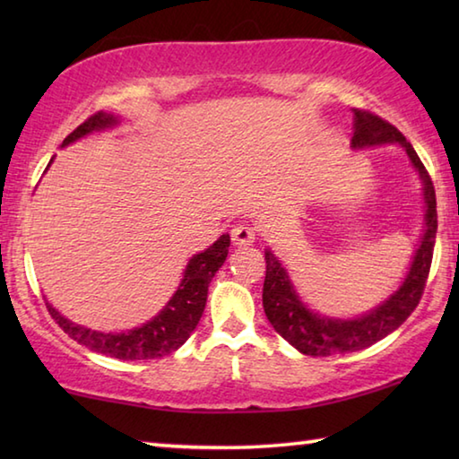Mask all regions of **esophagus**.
<instances>
[{
	"label": "esophagus",
	"mask_w": 459,
	"mask_h": 459,
	"mask_svg": "<svg viewBox=\"0 0 459 459\" xmlns=\"http://www.w3.org/2000/svg\"><path fill=\"white\" fill-rule=\"evenodd\" d=\"M230 237H232V243H235L237 247H247V245L255 243V229L251 227V224L240 222L230 230Z\"/></svg>",
	"instance_id": "34e87169"
}]
</instances>
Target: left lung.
Listing matches in <instances>:
<instances>
[{
	"label": "left lung",
	"mask_w": 459,
	"mask_h": 459,
	"mask_svg": "<svg viewBox=\"0 0 459 459\" xmlns=\"http://www.w3.org/2000/svg\"><path fill=\"white\" fill-rule=\"evenodd\" d=\"M354 113V135L352 147L380 145V143H399L405 147L411 164L415 166L419 178L423 180V196H425V232L419 245L413 263H411L405 281L388 298L385 304L377 309L364 314L354 320H333L304 306L298 298L290 281V275L277 261L273 253L265 251V283H263V307H265L267 320L273 325L279 336L285 338L293 348L307 356H333L344 352H356L368 348L375 342L383 340L388 333L394 332L399 325L413 314L419 299H421L425 281L429 277L435 232H437V204H435V188L431 176L427 174L425 166L419 160L405 135L391 126V123L380 119L378 115L364 111V108H352Z\"/></svg>",
	"instance_id": "obj_1"
}]
</instances>
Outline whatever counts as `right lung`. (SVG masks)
<instances>
[{
  "instance_id": "right-lung-1",
  "label": "right lung",
  "mask_w": 459,
  "mask_h": 459,
  "mask_svg": "<svg viewBox=\"0 0 459 459\" xmlns=\"http://www.w3.org/2000/svg\"><path fill=\"white\" fill-rule=\"evenodd\" d=\"M117 123V117L113 115L99 111L95 115L81 123L71 135H68L62 147L76 142L84 135L92 134V131L107 129ZM230 237L222 235L212 247H208L204 253L194 255L184 271V279L178 291L168 301V306L153 317L152 322L143 324L142 328L119 332V333H105L97 330L82 328L79 324H73L60 316L50 304H46L52 320L56 322L68 336L79 342V344L87 346L89 351L111 356V359L119 360H152L166 356L180 348L190 333L196 328L202 312L206 306L208 285H211L216 271L222 267L224 259L229 255Z\"/></svg>"
}]
</instances>
